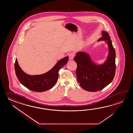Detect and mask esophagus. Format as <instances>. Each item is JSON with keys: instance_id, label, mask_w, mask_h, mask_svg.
I'll list each match as a JSON object with an SVG mask.
<instances>
[{"instance_id": "obj_1", "label": "esophagus", "mask_w": 133, "mask_h": 133, "mask_svg": "<svg viewBox=\"0 0 133 133\" xmlns=\"http://www.w3.org/2000/svg\"><path fill=\"white\" fill-rule=\"evenodd\" d=\"M74 53H70L69 55H68V56H69V59H73L74 57Z\"/></svg>"}]
</instances>
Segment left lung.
Returning a JSON list of instances; mask_svg holds the SVG:
<instances>
[{
  "mask_svg": "<svg viewBox=\"0 0 133 133\" xmlns=\"http://www.w3.org/2000/svg\"><path fill=\"white\" fill-rule=\"evenodd\" d=\"M102 37L97 41H105L108 55L104 63L96 64L85 52L76 53L74 59L77 64V82L81 88L89 92L100 90L112 81L116 73V52L108 33L102 31Z\"/></svg>",
  "mask_w": 133,
  "mask_h": 133,
  "instance_id": "obj_1",
  "label": "left lung"
}]
</instances>
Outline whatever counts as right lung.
Returning a JSON list of instances; mask_svg holds the SVG:
<instances>
[{"mask_svg": "<svg viewBox=\"0 0 133 133\" xmlns=\"http://www.w3.org/2000/svg\"><path fill=\"white\" fill-rule=\"evenodd\" d=\"M68 56L58 61L57 64L48 72L38 75H30L24 72L20 68L16 59L15 69L17 79L20 83L29 89L41 92L53 88L57 83L58 71L68 62Z\"/></svg>", "mask_w": 133, "mask_h": 133, "instance_id": "add662e5", "label": "right lung"}]
</instances>
